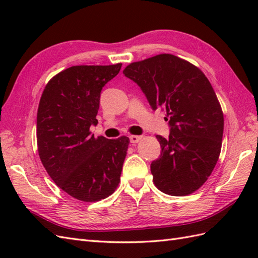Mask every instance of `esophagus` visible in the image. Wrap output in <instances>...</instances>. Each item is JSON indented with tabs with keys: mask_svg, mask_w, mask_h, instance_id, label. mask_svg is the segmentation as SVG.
Returning a JSON list of instances; mask_svg holds the SVG:
<instances>
[{
	"mask_svg": "<svg viewBox=\"0 0 258 258\" xmlns=\"http://www.w3.org/2000/svg\"><path fill=\"white\" fill-rule=\"evenodd\" d=\"M142 139H143V136H141V135H131V136H130L131 143H133V144L139 143V142H140Z\"/></svg>",
	"mask_w": 258,
	"mask_h": 258,
	"instance_id": "1",
	"label": "esophagus"
}]
</instances>
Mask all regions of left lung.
I'll return each mask as SVG.
<instances>
[{"label":"left lung","instance_id":"left-lung-1","mask_svg":"<svg viewBox=\"0 0 258 258\" xmlns=\"http://www.w3.org/2000/svg\"><path fill=\"white\" fill-rule=\"evenodd\" d=\"M126 78L138 84L153 109L166 112L171 133L156 135L161 156L152 162L153 182L163 193H194L210 177L222 149L224 115L205 74L172 54L127 65Z\"/></svg>","mask_w":258,"mask_h":258}]
</instances>
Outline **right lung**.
<instances>
[{
	"label": "right lung",
	"mask_w": 258,
	"mask_h": 258,
	"mask_svg": "<svg viewBox=\"0 0 258 258\" xmlns=\"http://www.w3.org/2000/svg\"><path fill=\"white\" fill-rule=\"evenodd\" d=\"M122 64L76 65L48 81L37 108V150L59 188L82 202L106 199L117 188L130 139L94 138L103 86Z\"/></svg>",
	"instance_id": "add662e5"
}]
</instances>
